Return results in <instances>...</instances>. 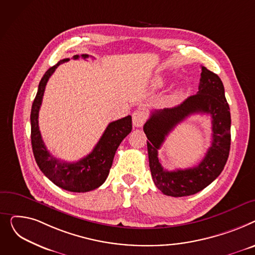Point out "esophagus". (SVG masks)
I'll list each match as a JSON object with an SVG mask.
<instances>
[{
    "mask_svg": "<svg viewBox=\"0 0 255 255\" xmlns=\"http://www.w3.org/2000/svg\"><path fill=\"white\" fill-rule=\"evenodd\" d=\"M146 122V114L141 111L137 110L132 113V125L136 128H141Z\"/></svg>",
    "mask_w": 255,
    "mask_h": 255,
    "instance_id": "34e87169",
    "label": "esophagus"
}]
</instances>
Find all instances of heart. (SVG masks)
Segmentation results:
<instances>
[{"label":"heart","mask_w":255,"mask_h":255,"mask_svg":"<svg viewBox=\"0 0 255 255\" xmlns=\"http://www.w3.org/2000/svg\"><path fill=\"white\" fill-rule=\"evenodd\" d=\"M162 84H163V79L162 78H155L154 79V81H153V85L155 86V87H160V86H162ZM183 91L182 89H177V91H175L174 93H172V95H171V97H170V100H171V102H173V103H175V102H178L179 100H180L182 97H183Z\"/></svg>","instance_id":"heart-1"}]
</instances>
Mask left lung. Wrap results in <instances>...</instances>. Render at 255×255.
Instances as JSON below:
<instances>
[{
	"label": "left lung",
	"mask_w": 255,
	"mask_h": 255,
	"mask_svg": "<svg viewBox=\"0 0 255 255\" xmlns=\"http://www.w3.org/2000/svg\"><path fill=\"white\" fill-rule=\"evenodd\" d=\"M196 113L208 114L213 119V143L197 167L167 171L158 159V149L167 134L180 122ZM147 141L149 167L156 187L166 196L186 197L211 184L220 175L230 154L231 112L217 75L202 67L199 92L174 108L151 112L143 127Z\"/></svg>",
	"instance_id": "8db88e82"
}]
</instances>
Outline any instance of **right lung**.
<instances>
[{
	"label": "right lung",
	"instance_id": "obj_1",
	"mask_svg": "<svg viewBox=\"0 0 255 255\" xmlns=\"http://www.w3.org/2000/svg\"><path fill=\"white\" fill-rule=\"evenodd\" d=\"M81 57L87 58L88 54H82ZM73 58L77 59L79 55H74ZM68 61L69 58L62 59L49 68L39 83L31 111V140L38 167L51 182L68 191L86 192L100 187L107 179L119 144L131 130V116L110 123L94 150L82 159L67 162L53 157L45 146L39 130V110L48 79L59 65Z\"/></svg>",
	"mask_w": 255,
	"mask_h": 255
}]
</instances>
